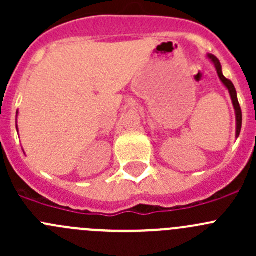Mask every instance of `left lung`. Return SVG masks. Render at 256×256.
Segmentation results:
<instances>
[{"label":"left lung","instance_id":"obj_1","mask_svg":"<svg viewBox=\"0 0 256 256\" xmlns=\"http://www.w3.org/2000/svg\"><path fill=\"white\" fill-rule=\"evenodd\" d=\"M207 58L212 62V63H213V66H214V68H216V74H218L219 79H220V82H223L224 86H226V89H228L229 95H230L232 102H233L234 110H236V138H238L239 135H240V130H242V109H240V105H239V102H238V96H236V88H234L233 82H232L230 80H228V79L226 78V76H223V72H222L220 62L218 60V58H216V56H214L213 54H207Z\"/></svg>","mask_w":256,"mask_h":256}]
</instances>
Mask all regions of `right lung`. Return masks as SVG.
Instances as JSON below:
<instances>
[{
    "mask_svg": "<svg viewBox=\"0 0 256 256\" xmlns=\"http://www.w3.org/2000/svg\"><path fill=\"white\" fill-rule=\"evenodd\" d=\"M18 114V112H17ZM17 132H18V128H17Z\"/></svg>",
    "mask_w": 256,
    "mask_h": 256,
    "instance_id": "add662e5",
    "label": "right lung"
}]
</instances>
